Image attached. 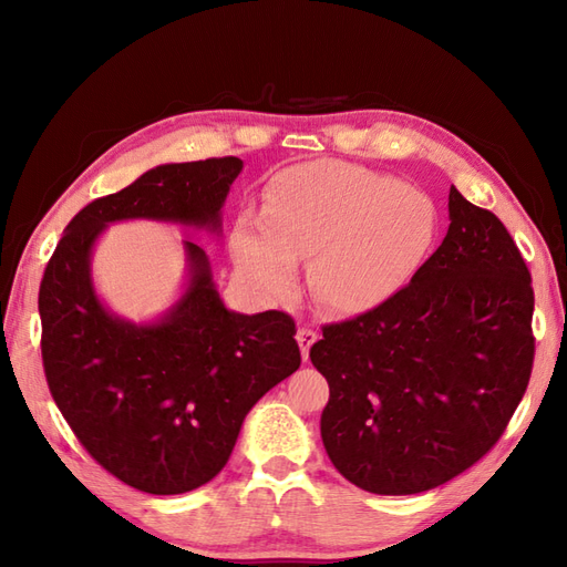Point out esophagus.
Returning <instances> with one entry per match:
<instances>
[{"label":"esophagus","mask_w":567,"mask_h":567,"mask_svg":"<svg viewBox=\"0 0 567 567\" xmlns=\"http://www.w3.org/2000/svg\"><path fill=\"white\" fill-rule=\"evenodd\" d=\"M298 342H300V352H302V359L307 362V357H310V348L317 342L319 333L315 329H307V326H302V329L298 331Z\"/></svg>","instance_id":"obj_1"}]
</instances>
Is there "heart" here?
I'll return each instance as SVG.
<instances>
[{"instance_id":"b5f03b06","label":"heart","mask_w":567,"mask_h":567,"mask_svg":"<svg viewBox=\"0 0 567 567\" xmlns=\"http://www.w3.org/2000/svg\"><path fill=\"white\" fill-rule=\"evenodd\" d=\"M435 238L433 203L392 175L321 161L271 179L265 215H244L231 255L265 296L296 281V260L312 257L310 288L319 305L362 315L388 302L414 277Z\"/></svg>"}]
</instances>
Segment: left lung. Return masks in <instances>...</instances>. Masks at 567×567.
<instances>
[{
	"instance_id": "8db88e82",
	"label": "left lung",
	"mask_w": 567,
	"mask_h": 567,
	"mask_svg": "<svg viewBox=\"0 0 567 567\" xmlns=\"http://www.w3.org/2000/svg\"><path fill=\"white\" fill-rule=\"evenodd\" d=\"M450 231L388 302L323 323L321 440L373 494H419L483 458L535 362L529 269L502 219L450 188Z\"/></svg>"
}]
</instances>
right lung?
<instances>
[{"instance_id":"1","label":"right lung","mask_w":567,"mask_h":567,"mask_svg":"<svg viewBox=\"0 0 567 567\" xmlns=\"http://www.w3.org/2000/svg\"><path fill=\"white\" fill-rule=\"evenodd\" d=\"M244 169L236 156L148 169L71 219L40 284L42 367L51 398L84 450L125 485L192 492L213 480L252 404L300 367L296 319L229 312L203 248L186 241L192 284L161 323L111 317L94 296L90 252L109 221L219 227Z\"/></svg>"}]
</instances>
